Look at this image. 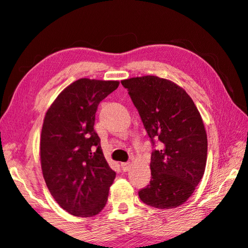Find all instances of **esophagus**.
I'll use <instances>...</instances> for the list:
<instances>
[{
	"instance_id": "1",
	"label": "esophagus",
	"mask_w": 248,
	"mask_h": 248,
	"mask_svg": "<svg viewBox=\"0 0 248 248\" xmlns=\"http://www.w3.org/2000/svg\"><path fill=\"white\" fill-rule=\"evenodd\" d=\"M131 168V163H121V169H123L124 172L125 171H129Z\"/></svg>"
}]
</instances>
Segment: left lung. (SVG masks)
Masks as SVG:
<instances>
[{
    "label": "left lung",
    "mask_w": 248,
    "mask_h": 248,
    "mask_svg": "<svg viewBox=\"0 0 248 248\" xmlns=\"http://www.w3.org/2000/svg\"><path fill=\"white\" fill-rule=\"evenodd\" d=\"M143 121L153 144L150 184L140 200L159 209L187 201L205 172L207 134L199 109L178 84L156 76L121 81Z\"/></svg>",
    "instance_id": "obj_1"
}]
</instances>
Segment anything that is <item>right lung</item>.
<instances>
[{"instance_id":"add662e5","label":"right lung","mask_w":248,"mask_h":248,"mask_svg":"<svg viewBox=\"0 0 248 248\" xmlns=\"http://www.w3.org/2000/svg\"><path fill=\"white\" fill-rule=\"evenodd\" d=\"M119 81L81 78L65 88L44 117L40 159L49 193L62 209L93 217L104 208L116 172L94 131L100 102Z\"/></svg>"}]
</instances>
